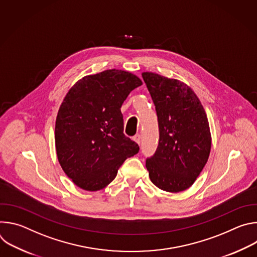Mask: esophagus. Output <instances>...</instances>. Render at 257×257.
I'll use <instances>...</instances> for the list:
<instances>
[{
    "label": "esophagus",
    "mask_w": 257,
    "mask_h": 257,
    "mask_svg": "<svg viewBox=\"0 0 257 257\" xmlns=\"http://www.w3.org/2000/svg\"><path fill=\"white\" fill-rule=\"evenodd\" d=\"M133 140L135 142H137L138 144H140V141H141V135L140 134H136L134 137H133Z\"/></svg>",
    "instance_id": "1"
}]
</instances>
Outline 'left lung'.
<instances>
[{
  "label": "left lung",
  "mask_w": 257,
  "mask_h": 257,
  "mask_svg": "<svg viewBox=\"0 0 257 257\" xmlns=\"http://www.w3.org/2000/svg\"><path fill=\"white\" fill-rule=\"evenodd\" d=\"M142 78L156 105L160 139L146 159L154 184L168 192L189 188L204 168L211 137L204 108L194 91L176 79L144 72Z\"/></svg>",
  "instance_id": "1"
}]
</instances>
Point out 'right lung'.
I'll list each match as a JSON object with an SVG mask.
<instances>
[{
	"label": "right lung",
	"mask_w": 257,
	"mask_h": 257,
	"mask_svg": "<svg viewBox=\"0 0 257 257\" xmlns=\"http://www.w3.org/2000/svg\"><path fill=\"white\" fill-rule=\"evenodd\" d=\"M141 84L131 73L112 69L83 77L66 94L56 120V151L63 171L78 187L104 188L125 160L139 152L123 132L121 106Z\"/></svg>",
	"instance_id": "1"
}]
</instances>
